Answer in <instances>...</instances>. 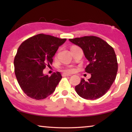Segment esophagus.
I'll use <instances>...</instances> for the list:
<instances>
[{
  "label": "esophagus",
  "instance_id": "34e87169",
  "mask_svg": "<svg viewBox=\"0 0 132 132\" xmlns=\"http://www.w3.org/2000/svg\"><path fill=\"white\" fill-rule=\"evenodd\" d=\"M71 75H69V74H67V73H63L62 74V76L63 77H66V76H70Z\"/></svg>",
  "mask_w": 132,
  "mask_h": 132
}]
</instances>
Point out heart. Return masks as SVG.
<instances>
[{
  "label": "heart",
  "mask_w": 132,
  "mask_h": 132,
  "mask_svg": "<svg viewBox=\"0 0 132 132\" xmlns=\"http://www.w3.org/2000/svg\"><path fill=\"white\" fill-rule=\"evenodd\" d=\"M78 47L77 46H71L70 49H72L73 48H76ZM64 71H65V72L68 73H73L75 71V69L74 68H73V67H69V68H67L66 69H64Z\"/></svg>",
  "instance_id": "b5f03b06"
}]
</instances>
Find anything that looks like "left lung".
<instances>
[{"label": "left lung", "instance_id": "left-lung-1", "mask_svg": "<svg viewBox=\"0 0 132 132\" xmlns=\"http://www.w3.org/2000/svg\"><path fill=\"white\" fill-rule=\"evenodd\" d=\"M83 51L88 60L85 71L91 73L87 81L82 79L75 90L80 97L96 100L108 92L118 71L117 58L113 48L100 38L91 35L69 39Z\"/></svg>", "mask_w": 132, "mask_h": 132}]
</instances>
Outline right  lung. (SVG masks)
<instances>
[{
	"mask_svg": "<svg viewBox=\"0 0 132 132\" xmlns=\"http://www.w3.org/2000/svg\"><path fill=\"white\" fill-rule=\"evenodd\" d=\"M66 40L39 34L20 45L14 60V73L22 90L29 97L40 100L54 92L62 79L61 73L48 76L43 74V70L52 64L53 56Z\"/></svg>",
	"mask_w": 132,
	"mask_h": 132,
	"instance_id": "obj_1",
	"label": "right lung"
}]
</instances>
